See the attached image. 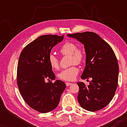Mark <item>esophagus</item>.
<instances>
[{
	"label": "esophagus",
	"mask_w": 127,
	"mask_h": 127,
	"mask_svg": "<svg viewBox=\"0 0 127 127\" xmlns=\"http://www.w3.org/2000/svg\"><path fill=\"white\" fill-rule=\"evenodd\" d=\"M72 84V83H70V82H65V85H66V86H70V85H71Z\"/></svg>",
	"instance_id": "1"
}]
</instances>
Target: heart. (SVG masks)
I'll list each match as a JSON object with an SVG mask.
<instances>
[{"label": "heart", "mask_w": 127, "mask_h": 127, "mask_svg": "<svg viewBox=\"0 0 127 127\" xmlns=\"http://www.w3.org/2000/svg\"><path fill=\"white\" fill-rule=\"evenodd\" d=\"M59 52L63 56H69V64L72 65L68 68L62 70L58 74L59 79L64 81H73L79 73V69L75 64H80L84 61L85 52L81 46H77L76 44L72 42H66L59 49ZM48 62L53 70H57L59 68L58 58L53 55L48 57Z\"/></svg>", "instance_id": "1"}]
</instances>
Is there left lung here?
I'll use <instances>...</instances> for the list:
<instances>
[{"label": "left lung", "instance_id": "8db88e82", "mask_svg": "<svg viewBox=\"0 0 127 127\" xmlns=\"http://www.w3.org/2000/svg\"><path fill=\"white\" fill-rule=\"evenodd\" d=\"M84 45L86 66L82 79L92 78L87 86L77 82V99L81 106L90 111H96L106 106L114 98L118 86V61L109 44L98 34L85 32L68 34Z\"/></svg>", "mask_w": 127, "mask_h": 127}]
</instances>
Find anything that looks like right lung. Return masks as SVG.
I'll return each instance as SVG.
<instances>
[{
	"mask_svg": "<svg viewBox=\"0 0 127 127\" xmlns=\"http://www.w3.org/2000/svg\"><path fill=\"white\" fill-rule=\"evenodd\" d=\"M64 35L40 36L23 48L19 57L17 82L24 100L31 108L40 113H47L58 106L65 83L55 82L56 76L48 62L53 47L63 40ZM46 79L49 82L46 83Z\"/></svg>",
	"mask_w": 127,
	"mask_h": 127,
	"instance_id": "add662e5",
	"label": "right lung"
}]
</instances>
